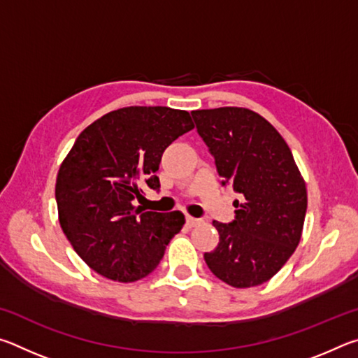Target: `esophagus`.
<instances>
[{
	"label": "esophagus",
	"mask_w": 358,
	"mask_h": 358,
	"mask_svg": "<svg viewBox=\"0 0 358 358\" xmlns=\"http://www.w3.org/2000/svg\"><path fill=\"white\" fill-rule=\"evenodd\" d=\"M201 224V220H196V217H192L189 215H186V226L187 227H196Z\"/></svg>",
	"instance_id": "1"
}]
</instances>
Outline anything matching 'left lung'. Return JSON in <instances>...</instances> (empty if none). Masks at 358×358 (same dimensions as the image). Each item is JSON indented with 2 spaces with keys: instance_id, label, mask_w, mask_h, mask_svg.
I'll use <instances>...</instances> for the list:
<instances>
[{
  "instance_id": "left-lung-1",
  "label": "left lung",
  "mask_w": 358,
  "mask_h": 358,
  "mask_svg": "<svg viewBox=\"0 0 358 358\" xmlns=\"http://www.w3.org/2000/svg\"><path fill=\"white\" fill-rule=\"evenodd\" d=\"M215 156L222 185L240 194L235 220L213 221L220 243L205 262L229 286L246 289L271 280L300 243L306 183L282 136L245 107L191 112Z\"/></svg>"
}]
</instances>
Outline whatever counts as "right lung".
<instances>
[{
	"label": "right lung",
	"instance_id": "1",
	"mask_svg": "<svg viewBox=\"0 0 358 358\" xmlns=\"http://www.w3.org/2000/svg\"><path fill=\"white\" fill-rule=\"evenodd\" d=\"M192 128L186 110L132 106L106 113L77 137L58 171V220L96 273L132 282L159 265L185 215L143 211L134 201L142 185L159 187L162 153Z\"/></svg>",
	"mask_w": 358,
	"mask_h": 358
}]
</instances>
